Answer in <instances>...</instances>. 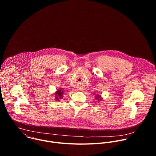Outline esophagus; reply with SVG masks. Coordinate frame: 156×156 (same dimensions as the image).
I'll use <instances>...</instances> for the list:
<instances>
[{"instance_id": "1", "label": "esophagus", "mask_w": 156, "mask_h": 156, "mask_svg": "<svg viewBox=\"0 0 156 156\" xmlns=\"http://www.w3.org/2000/svg\"><path fill=\"white\" fill-rule=\"evenodd\" d=\"M78 90L81 91V90H83V89L81 88V87H78Z\"/></svg>"}]
</instances>
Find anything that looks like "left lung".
<instances>
[{"mask_svg":"<svg viewBox=\"0 0 156 156\" xmlns=\"http://www.w3.org/2000/svg\"><path fill=\"white\" fill-rule=\"evenodd\" d=\"M93 94H95V93H93ZM95 99H96V102H99L100 101H102V96H101V95H99V94H96V96H95Z\"/></svg>","mask_w":156,"mask_h":156,"instance_id":"1","label":"left lung"}]
</instances>
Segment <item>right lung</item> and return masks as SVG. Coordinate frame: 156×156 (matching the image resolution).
<instances>
[{
  "instance_id": "right-lung-1",
  "label": "right lung",
  "mask_w": 156,
  "mask_h": 156,
  "mask_svg": "<svg viewBox=\"0 0 156 156\" xmlns=\"http://www.w3.org/2000/svg\"><path fill=\"white\" fill-rule=\"evenodd\" d=\"M65 91L63 88H58L57 90V91L54 93V97H55V101H60V99H62L63 97V94Z\"/></svg>"
}]
</instances>
